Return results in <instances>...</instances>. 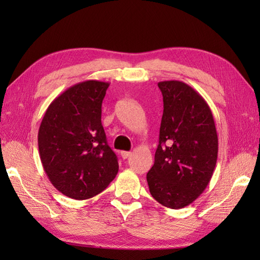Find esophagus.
Returning <instances> with one entry per match:
<instances>
[{
    "label": "esophagus",
    "mask_w": 260,
    "mask_h": 260,
    "mask_svg": "<svg viewBox=\"0 0 260 260\" xmlns=\"http://www.w3.org/2000/svg\"><path fill=\"white\" fill-rule=\"evenodd\" d=\"M131 155H132V152H126V151H121V152H120V156L123 157L124 159L128 158Z\"/></svg>",
    "instance_id": "1"
}]
</instances>
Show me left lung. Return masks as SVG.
Masks as SVG:
<instances>
[{"instance_id": "1", "label": "left lung", "mask_w": 260, "mask_h": 260, "mask_svg": "<svg viewBox=\"0 0 260 260\" xmlns=\"http://www.w3.org/2000/svg\"><path fill=\"white\" fill-rule=\"evenodd\" d=\"M157 86L164 109L146 180L158 203L181 209L194 201L212 178L218 157L217 129L209 105L192 87L179 80Z\"/></svg>"}]
</instances>
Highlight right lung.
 <instances>
[{
    "label": "right lung",
    "instance_id": "obj_1",
    "mask_svg": "<svg viewBox=\"0 0 260 260\" xmlns=\"http://www.w3.org/2000/svg\"><path fill=\"white\" fill-rule=\"evenodd\" d=\"M108 86L98 80L71 86L49 105L39 128L45 172L58 191L76 200L97 196L118 172L117 156L102 125Z\"/></svg>",
    "mask_w": 260,
    "mask_h": 260
}]
</instances>
